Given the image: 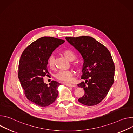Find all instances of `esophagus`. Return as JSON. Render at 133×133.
Listing matches in <instances>:
<instances>
[{"label":"esophagus","mask_w":133,"mask_h":133,"mask_svg":"<svg viewBox=\"0 0 133 133\" xmlns=\"http://www.w3.org/2000/svg\"><path fill=\"white\" fill-rule=\"evenodd\" d=\"M64 85H66V86H68V87H76V85L75 84H70V83H64Z\"/></svg>","instance_id":"34e87169"}]
</instances>
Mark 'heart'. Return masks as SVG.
I'll return each mask as SVG.
<instances>
[{
  "label": "heart",
  "instance_id": "heart-1",
  "mask_svg": "<svg viewBox=\"0 0 133 133\" xmlns=\"http://www.w3.org/2000/svg\"><path fill=\"white\" fill-rule=\"evenodd\" d=\"M63 55L71 62L75 60L76 58V55L75 53L70 50H65L62 51ZM55 63V57L53 55H51L48 59V65L50 68H53ZM73 65L76 68H78L79 65L77 63L73 64ZM74 72L72 70L66 71H60L57 73L55 77L58 80H60L64 82L69 83L73 80V76Z\"/></svg>",
  "mask_w": 133,
  "mask_h": 133
}]
</instances>
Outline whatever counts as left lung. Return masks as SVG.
<instances>
[{
	"label": "left lung",
	"mask_w": 133,
	"mask_h": 133,
	"mask_svg": "<svg viewBox=\"0 0 133 133\" xmlns=\"http://www.w3.org/2000/svg\"><path fill=\"white\" fill-rule=\"evenodd\" d=\"M66 40L81 55L83 64L81 79L78 84L84 90L78 99L86 106L98 104L106 97L114 81L115 65L109 50L90 36L66 37Z\"/></svg>",
	"instance_id": "1"
}]
</instances>
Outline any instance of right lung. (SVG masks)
I'll list each match as a JSON object with an SVG mask.
<instances>
[{
    "mask_svg": "<svg viewBox=\"0 0 133 133\" xmlns=\"http://www.w3.org/2000/svg\"><path fill=\"white\" fill-rule=\"evenodd\" d=\"M65 41L44 36L34 41L23 51L19 62L18 78L26 98L34 104L46 107L58 96L61 83L54 81L48 85L43 81L48 71V59L52 52Z\"/></svg>",
    "mask_w": 133,
    "mask_h": 133,
    "instance_id": "1",
    "label": "right lung"
}]
</instances>
